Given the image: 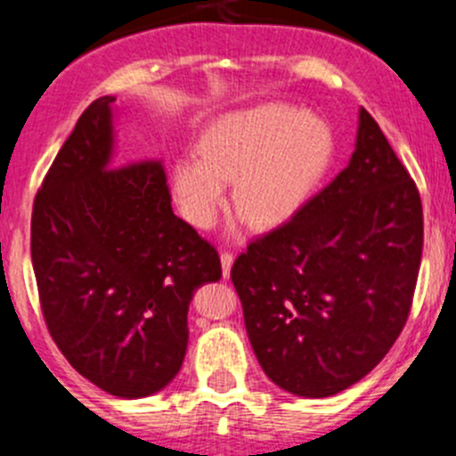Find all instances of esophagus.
<instances>
[{
  "label": "esophagus",
  "mask_w": 456,
  "mask_h": 456,
  "mask_svg": "<svg viewBox=\"0 0 456 456\" xmlns=\"http://www.w3.org/2000/svg\"><path fill=\"white\" fill-rule=\"evenodd\" d=\"M220 262H223L224 278H229V273H232V265H233V254H229V251H223V254H220Z\"/></svg>",
  "instance_id": "1"
}]
</instances>
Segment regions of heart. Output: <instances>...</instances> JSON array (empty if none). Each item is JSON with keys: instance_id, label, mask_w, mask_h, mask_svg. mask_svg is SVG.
<instances>
[{"instance_id": "1", "label": "heart", "mask_w": 456, "mask_h": 456, "mask_svg": "<svg viewBox=\"0 0 456 456\" xmlns=\"http://www.w3.org/2000/svg\"><path fill=\"white\" fill-rule=\"evenodd\" d=\"M199 154L172 163L181 214L209 229L233 183V207L256 227L271 229L309 200L333 156V136L314 114L269 103L218 118L200 136Z\"/></svg>"}]
</instances>
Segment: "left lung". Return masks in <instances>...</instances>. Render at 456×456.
<instances>
[{"label":"left lung","mask_w":456,"mask_h":456,"mask_svg":"<svg viewBox=\"0 0 456 456\" xmlns=\"http://www.w3.org/2000/svg\"><path fill=\"white\" fill-rule=\"evenodd\" d=\"M421 247L415 181L362 108L346 167L232 266L266 377L300 397H330L369 375L411 314Z\"/></svg>","instance_id":"left-lung-1"}]
</instances>
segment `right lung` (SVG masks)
<instances>
[{
	"mask_svg": "<svg viewBox=\"0 0 456 456\" xmlns=\"http://www.w3.org/2000/svg\"><path fill=\"white\" fill-rule=\"evenodd\" d=\"M114 96L92 101L35 196L41 311L72 369L121 399L163 390L185 360L194 291L218 251L172 211L160 160L113 167Z\"/></svg>",
	"mask_w": 456,
	"mask_h": 456,
	"instance_id": "right-lung-1",
	"label": "right lung"
}]
</instances>
